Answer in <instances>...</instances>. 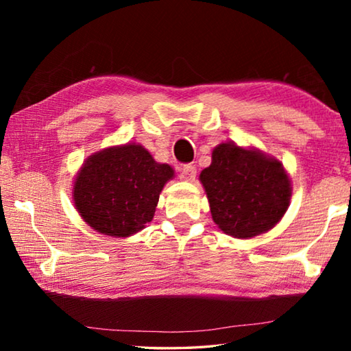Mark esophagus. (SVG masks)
I'll use <instances>...</instances> for the list:
<instances>
[{
  "instance_id": "esophagus-1",
  "label": "esophagus",
  "mask_w": 351,
  "mask_h": 351,
  "mask_svg": "<svg viewBox=\"0 0 351 351\" xmlns=\"http://www.w3.org/2000/svg\"><path fill=\"white\" fill-rule=\"evenodd\" d=\"M195 176H197V169L192 164H186L181 167V173L180 178L184 181H193Z\"/></svg>"
}]
</instances>
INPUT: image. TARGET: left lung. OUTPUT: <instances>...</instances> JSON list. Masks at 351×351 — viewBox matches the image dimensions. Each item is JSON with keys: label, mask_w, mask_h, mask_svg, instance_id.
<instances>
[{"label": "left lung", "mask_w": 351, "mask_h": 351, "mask_svg": "<svg viewBox=\"0 0 351 351\" xmlns=\"http://www.w3.org/2000/svg\"><path fill=\"white\" fill-rule=\"evenodd\" d=\"M199 180L213 221L237 239L266 232L288 209L291 186L283 165L234 142L212 152V164L201 171Z\"/></svg>", "instance_id": "8db88e82"}]
</instances>
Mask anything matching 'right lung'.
<instances>
[{
    "label": "right lung",
    "instance_id": "right-lung-1",
    "mask_svg": "<svg viewBox=\"0 0 351 351\" xmlns=\"http://www.w3.org/2000/svg\"><path fill=\"white\" fill-rule=\"evenodd\" d=\"M173 169L159 164L142 145L127 144L93 154L74 184V203L97 232L128 237L152 221Z\"/></svg>",
    "mask_w": 351,
    "mask_h": 351
}]
</instances>
